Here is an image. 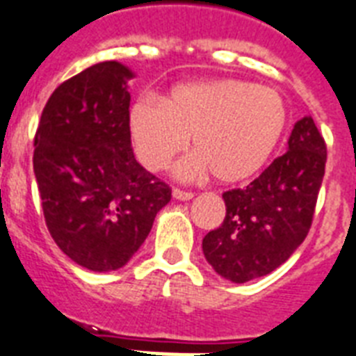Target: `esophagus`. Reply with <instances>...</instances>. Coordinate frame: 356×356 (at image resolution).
Wrapping results in <instances>:
<instances>
[{
    "label": "esophagus",
    "mask_w": 356,
    "mask_h": 356,
    "mask_svg": "<svg viewBox=\"0 0 356 356\" xmlns=\"http://www.w3.org/2000/svg\"><path fill=\"white\" fill-rule=\"evenodd\" d=\"M172 196H175L176 200H191L193 196H195V193L184 191L180 187H175V189H172Z\"/></svg>",
    "instance_id": "obj_1"
}]
</instances>
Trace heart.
Segmentation results:
<instances>
[{
	"label": "heart",
	"instance_id": "b5f03b06",
	"mask_svg": "<svg viewBox=\"0 0 356 356\" xmlns=\"http://www.w3.org/2000/svg\"><path fill=\"white\" fill-rule=\"evenodd\" d=\"M286 104L274 88L243 79H215L170 88L163 101L141 95L129 127L141 163L161 170L186 150L195 154L176 169L181 178L211 170L224 184L248 180L263 169L286 127Z\"/></svg>",
	"mask_w": 356,
	"mask_h": 356
}]
</instances>
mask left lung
<instances>
[{
    "mask_svg": "<svg viewBox=\"0 0 356 356\" xmlns=\"http://www.w3.org/2000/svg\"><path fill=\"white\" fill-rule=\"evenodd\" d=\"M325 161V139L312 118H303L294 124L285 154L250 186L224 193L226 217L202 241L217 274L246 283L294 254L311 229Z\"/></svg>",
    "mask_w": 356,
    "mask_h": 356,
    "instance_id": "left-lung-1",
    "label": "left lung"
}]
</instances>
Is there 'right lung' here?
I'll return each mask as SVG.
<instances>
[{
  "label": "right lung",
  "mask_w": 356,
  "mask_h": 356,
  "mask_svg": "<svg viewBox=\"0 0 356 356\" xmlns=\"http://www.w3.org/2000/svg\"><path fill=\"white\" fill-rule=\"evenodd\" d=\"M132 71L115 60L71 76L44 106L34 136V176L56 246L93 272L129 263L170 187L136 161L130 141Z\"/></svg>",
  "instance_id": "right-lung-1"
}]
</instances>
